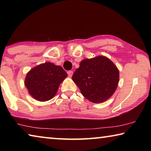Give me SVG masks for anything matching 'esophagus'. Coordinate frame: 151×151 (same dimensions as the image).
I'll return each instance as SVG.
<instances>
[{
  "label": "esophagus",
  "mask_w": 151,
  "mask_h": 151,
  "mask_svg": "<svg viewBox=\"0 0 151 151\" xmlns=\"http://www.w3.org/2000/svg\"><path fill=\"white\" fill-rule=\"evenodd\" d=\"M68 76H69V77H72V76L73 75V71L69 70L68 72Z\"/></svg>",
  "instance_id": "esophagus-1"
}]
</instances>
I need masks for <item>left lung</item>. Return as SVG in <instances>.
I'll return each instance as SVG.
<instances>
[{
	"instance_id": "1",
	"label": "left lung",
	"mask_w": 151,
	"mask_h": 151,
	"mask_svg": "<svg viewBox=\"0 0 151 151\" xmlns=\"http://www.w3.org/2000/svg\"><path fill=\"white\" fill-rule=\"evenodd\" d=\"M72 79L86 99L101 103L111 98L115 92L119 71L109 58L97 56L82 60Z\"/></svg>"
}]
</instances>
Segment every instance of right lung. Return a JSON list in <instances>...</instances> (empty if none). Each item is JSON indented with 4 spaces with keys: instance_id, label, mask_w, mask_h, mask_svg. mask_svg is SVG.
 Masks as SVG:
<instances>
[{
    "instance_id": "right-lung-1",
    "label": "right lung",
    "mask_w": 151,
    "mask_h": 151,
    "mask_svg": "<svg viewBox=\"0 0 151 151\" xmlns=\"http://www.w3.org/2000/svg\"><path fill=\"white\" fill-rule=\"evenodd\" d=\"M67 74L60 66L47 62L35 66L27 74L24 85L35 100L45 102L57 94L60 83Z\"/></svg>"
}]
</instances>
